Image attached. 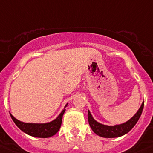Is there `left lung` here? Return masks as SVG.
<instances>
[{"label":"left lung","mask_w":153,"mask_h":153,"mask_svg":"<svg viewBox=\"0 0 153 153\" xmlns=\"http://www.w3.org/2000/svg\"><path fill=\"white\" fill-rule=\"evenodd\" d=\"M143 108L144 102H142L139 109L137 110V113L132 118H131L129 120H127L126 123H121L119 125H114V126H108V125H104L98 123L93 118L90 111L88 110V122H89V125H90L92 131H94L97 135L102 137H108V138L120 137V136H123L128 133L134 127V125L137 123V120H139L140 117L142 115Z\"/></svg>","instance_id":"1"}]
</instances>
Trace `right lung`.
<instances>
[{"instance_id":"right-lung-1","label":"right lung","mask_w":153,"mask_h":153,"mask_svg":"<svg viewBox=\"0 0 153 153\" xmlns=\"http://www.w3.org/2000/svg\"><path fill=\"white\" fill-rule=\"evenodd\" d=\"M65 105V108L67 106ZM65 108L62 111V113L59 115V117L54 120L49 122V123H24L22 121L18 120L16 119L12 115H11V119L13 120L14 123H16L19 128L26 134L30 136L36 137H50L51 136L55 135V134L59 131L62 124V116L65 113Z\"/></svg>"}]
</instances>
